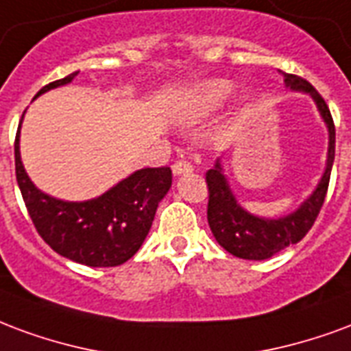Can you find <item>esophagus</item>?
I'll return each instance as SVG.
<instances>
[{
    "instance_id": "obj_1",
    "label": "esophagus",
    "mask_w": 351,
    "mask_h": 351,
    "mask_svg": "<svg viewBox=\"0 0 351 351\" xmlns=\"http://www.w3.org/2000/svg\"><path fill=\"white\" fill-rule=\"evenodd\" d=\"M172 172L176 173V176H179V173L193 172V165H191L189 160H185V158H178V160L172 165Z\"/></svg>"
}]
</instances>
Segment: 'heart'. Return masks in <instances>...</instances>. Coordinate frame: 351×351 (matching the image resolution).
Wrapping results in <instances>:
<instances>
[{
  "mask_svg": "<svg viewBox=\"0 0 351 351\" xmlns=\"http://www.w3.org/2000/svg\"><path fill=\"white\" fill-rule=\"evenodd\" d=\"M234 91V84L230 80H209L200 84L189 97L185 106V116L189 119H200L215 110H219Z\"/></svg>",
  "mask_w": 351,
  "mask_h": 351,
  "instance_id": "heart-1",
  "label": "heart"
}]
</instances>
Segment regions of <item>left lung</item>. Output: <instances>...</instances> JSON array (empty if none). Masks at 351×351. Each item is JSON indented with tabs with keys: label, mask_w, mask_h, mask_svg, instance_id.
<instances>
[{
	"label": "left lung",
	"mask_w": 351,
	"mask_h": 351,
	"mask_svg": "<svg viewBox=\"0 0 351 351\" xmlns=\"http://www.w3.org/2000/svg\"><path fill=\"white\" fill-rule=\"evenodd\" d=\"M286 86L298 91L311 93L318 104V110L329 129V153H327V168L318 189L311 198L299 207L295 213L282 219H260L247 213L230 191L226 178L222 176V168L217 165L206 172L207 193V222L213 232L215 239L222 249L243 260H265L277 254L293 243H299L312 228L319 215V209L326 200L331 168L335 160V123L324 97L314 89L311 82L301 78L298 74L282 73Z\"/></svg>",
	"instance_id": "obj_1"
}]
</instances>
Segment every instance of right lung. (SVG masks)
Wrapping results in <instances>:
<instances>
[{
	"mask_svg": "<svg viewBox=\"0 0 351 351\" xmlns=\"http://www.w3.org/2000/svg\"><path fill=\"white\" fill-rule=\"evenodd\" d=\"M76 74L50 82L35 97L69 84ZM18 132L16 181L33 226L46 245L61 256L89 267H116L134 256L153 224L158 202L172 185V170L168 166L144 168L95 200L61 202L40 193L27 178L20 160Z\"/></svg>",
	"mask_w": 351,
	"mask_h": 351,
	"instance_id": "right-lung-1",
	"label": "right lung"
}]
</instances>
